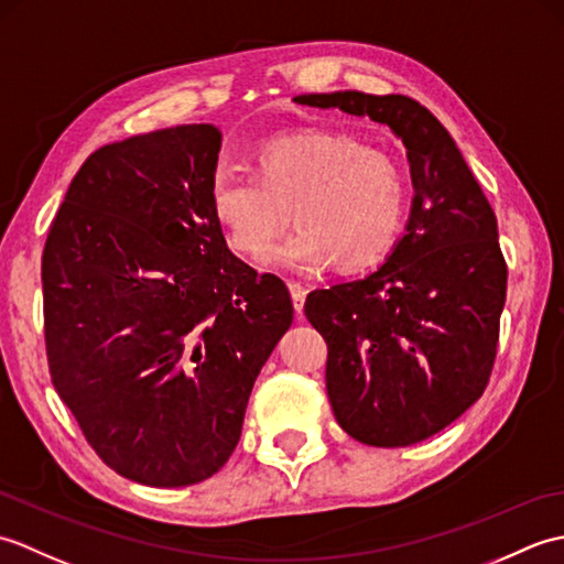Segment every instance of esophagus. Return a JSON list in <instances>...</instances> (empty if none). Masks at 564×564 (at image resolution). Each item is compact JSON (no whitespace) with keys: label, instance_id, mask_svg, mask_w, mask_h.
I'll return each instance as SVG.
<instances>
[{"label":"esophagus","instance_id":"obj_1","mask_svg":"<svg viewBox=\"0 0 564 564\" xmlns=\"http://www.w3.org/2000/svg\"><path fill=\"white\" fill-rule=\"evenodd\" d=\"M289 291H291V297H293V307H295V313L301 315V313H303V307H305V295H307V289H305L303 283L291 281V283H289Z\"/></svg>","mask_w":564,"mask_h":564}]
</instances>
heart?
Wrapping results in <instances>:
<instances>
[{"mask_svg": "<svg viewBox=\"0 0 564 564\" xmlns=\"http://www.w3.org/2000/svg\"><path fill=\"white\" fill-rule=\"evenodd\" d=\"M259 176L220 162L210 176V208L230 247L257 254L275 232L301 223L263 263L313 273L339 261L358 271L386 259L406 218L410 186L392 154L361 138L303 130L263 142Z\"/></svg>", "mask_w": 564, "mask_h": 564, "instance_id": "heart-1", "label": "heart"}]
</instances>
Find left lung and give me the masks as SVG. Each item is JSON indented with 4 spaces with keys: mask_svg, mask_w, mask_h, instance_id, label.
<instances>
[{
    "mask_svg": "<svg viewBox=\"0 0 564 564\" xmlns=\"http://www.w3.org/2000/svg\"><path fill=\"white\" fill-rule=\"evenodd\" d=\"M295 101L368 116L406 148L414 198L402 239L366 279L310 293L305 315L327 341L339 426L368 446H412L480 400L492 376L507 301L495 210L448 130L419 101L364 91Z\"/></svg>",
    "mask_w": 564,
    "mask_h": 564,
    "instance_id": "left-lung-1",
    "label": "left lung"
}]
</instances>
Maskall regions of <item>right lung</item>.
Returning a JSON list of instances; mask_svg holds the SVG:
<instances>
[{
	"instance_id": "1",
	"label": "right lung",
	"mask_w": 564,
	"mask_h": 564,
	"mask_svg": "<svg viewBox=\"0 0 564 564\" xmlns=\"http://www.w3.org/2000/svg\"><path fill=\"white\" fill-rule=\"evenodd\" d=\"M220 130L176 126L99 148L43 249L53 386L128 480H208L242 436L261 366L293 303L225 242L210 208Z\"/></svg>"
}]
</instances>
